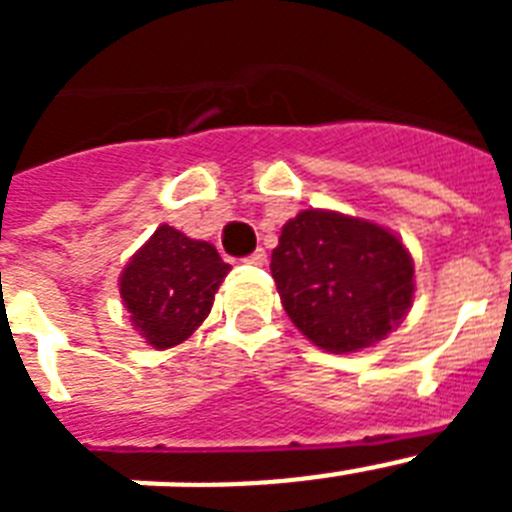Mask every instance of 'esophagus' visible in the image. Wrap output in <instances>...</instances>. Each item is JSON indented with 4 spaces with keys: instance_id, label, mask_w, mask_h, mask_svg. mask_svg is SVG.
I'll return each mask as SVG.
<instances>
[{
    "instance_id": "obj_1",
    "label": "esophagus",
    "mask_w": 512,
    "mask_h": 512,
    "mask_svg": "<svg viewBox=\"0 0 512 512\" xmlns=\"http://www.w3.org/2000/svg\"><path fill=\"white\" fill-rule=\"evenodd\" d=\"M246 261H248V264H253V266H264L266 264V251H264V248H256V251H253Z\"/></svg>"
}]
</instances>
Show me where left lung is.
I'll return each instance as SVG.
<instances>
[{
    "mask_svg": "<svg viewBox=\"0 0 512 512\" xmlns=\"http://www.w3.org/2000/svg\"><path fill=\"white\" fill-rule=\"evenodd\" d=\"M271 277L289 320L330 354H354L387 338L413 305L415 269L382 225L305 210L282 228Z\"/></svg>",
    "mask_w": 512,
    "mask_h": 512,
    "instance_id": "8db88e82",
    "label": "left lung"
}]
</instances>
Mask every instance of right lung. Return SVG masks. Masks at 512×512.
Here are the masks:
<instances>
[{
  "label": "right lung",
  "instance_id": "right-lung-1",
  "mask_svg": "<svg viewBox=\"0 0 512 512\" xmlns=\"http://www.w3.org/2000/svg\"><path fill=\"white\" fill-rule=\"evenodd\" d=\"M228 271L215 246L161 225L122 271L120 295L135 330L161 351L200 328Z\"/></svg>",
  "mask_w": 512,
  "mask_h": 512
}]
</instances>
